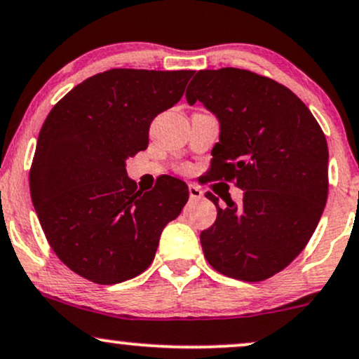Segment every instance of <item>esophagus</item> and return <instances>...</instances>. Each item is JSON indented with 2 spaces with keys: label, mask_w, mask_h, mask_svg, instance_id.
Returning a JSON list of instances; mask_svg holds the SVG:
<instances>
[{
  "label": "esophagus",
  "mask_w": 359,
  "mask_h": 359,
  "mask_svg": "<svg viewBox=\"0 0 359 359\" xmlns=\"http://www.w3.org/2000/svg\"><path fill=\"white\" fill-rule=\"evenodd\" d=\"M189 196L194 201V198H201L202 197V191L197 187L196 184H189Z\"/></svg>",
  "instance_id": "obj_1"
}]
</instances>
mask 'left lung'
I'll list each match as a JSON object with an SVG mask.
<instances>
[{
	"label": "left lung",
	"instance_id": "8db88e82",
	"mask_svg": "<svg viewBox=\"0 0 359 359\" xmlns=\"http://www.w3.org/2000/svg\"><path fill=\"white\" fill-rule=\"evenodd\" d=\"M219 122L210 179L236 180L244 196L205 197L217 207L201 232L205 259L248 283L283 271L313 236L327 198V144L308 107L278 81L239 68L201 70L185 92Z\"/></svg>",
	"mask_w": 359,
	"mask_h": 359
}]
</instances>
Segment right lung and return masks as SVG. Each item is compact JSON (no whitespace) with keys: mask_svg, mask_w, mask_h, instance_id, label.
<instances>
[{"mask_svg":"<svg viewBox=\"0 0 359 359\" xmlns=\"http://www.w3.org/2000/svg\"><path fill=\"white\" fill-rule=\"evenodd\" d=\"M192 73H98L46 116L29 192L51 249L81 278L116 284L144 273L163 227L184 209L187 184L163 175L154 191L142 194L125 167L147 149L152 120L182 98Z\"/></svg>","mask_w":359,"mask_h":359,"instance_id":"add662e5","label":"right lung"}]
</instances>
